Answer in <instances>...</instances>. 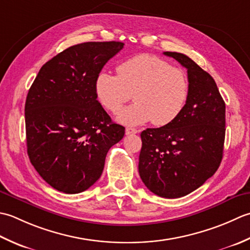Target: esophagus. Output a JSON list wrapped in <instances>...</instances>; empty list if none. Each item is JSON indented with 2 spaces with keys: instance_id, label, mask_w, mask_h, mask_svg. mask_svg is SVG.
<instances>
[{
  "instance_id": "1",
  "label": "esophagus",
  "mask_w": 250,
  "mask_h": 250,
  "mask_svg": "<svg viewBox=\"0 0 250 250\" xmlns=\"http://www.w3.org/2000/svg\"><path fill=\"white\" fill-rule=\"evenodd\" d=\"M137 132H138V130H137L136 128H131V127H126V129H125V134L126 135L137 134Z\"/></svg>"
}]
</instances>
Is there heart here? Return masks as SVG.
Here are the masks:
<instances>
[{
  "label": "heart",
  "mask_w": 250,
  "mask_h": 250,
  "mask_svg": "<svg viewBox=\"0 0 250 250\" xmlns=\"http://www.w3.org/2000/svg\"><path fill=\"white\" fill-rule=\"evenodd\" d=\"M118 75L100 72L95 93L104 109L118 113L134 93L136 103L122 110L118 120L126 125L152 121L157 126L171 123L180 115L189 96L186 73L156 56L140 54L116 67Z\"/></svg>",
  "instance_id": "obj_1"
}]
</instances>
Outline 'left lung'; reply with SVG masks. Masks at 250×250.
<instances>
[{
	"instance_id": "1",
	"label": "left lung",
	"mask_w": 250,
	"mask_h": 250,
	"mask_svg": "<svg viewBox=\"0 0 250 250\" xmlns=\"http://www.w3.org/2000/svg\"><path fill=\"white\" fill-rule=\"evenodd\" d=\"M188 70L189 96L178 118L141 132L139 175L154 194L188 195L217 171L226 136V104L215 80L188 56L165 52Z\"/></svg>"
}]
</instances>
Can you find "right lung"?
<instances>
[{
  "instance_id": "right-lung-1",
  "label": "right lung",
  "mask_w": 250,
  "mask_h": 250,
  "mask_svg": "<svg viewBox=\"0 0 250 250\" xmlns=\"http://www.w3.org/2000/svg\"><path fill=\"white\" fill-rule=\"evenodd\" d=\"M122 42L73 45L45 63L24 105L30 162L50 187L75 194L103 174L106 153L124 137L97 100L95 82Z\"/></svg>"
}]
</instances>
